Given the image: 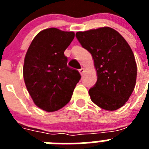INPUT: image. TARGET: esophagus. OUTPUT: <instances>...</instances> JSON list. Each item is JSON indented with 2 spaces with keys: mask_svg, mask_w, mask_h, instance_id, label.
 Returning <instances> with one entry per match:
<instances>
[{
  "mask_svg": "<svg viewBox=\"0 0 149 149\" xmlns=\"http://www.w3.org/2000/svg\"><path fill=\"white\" fill-rule=\"evenodd\" d=\"M79 72H80V74H84V68H81V69H79Z\"/></svg>",
  "mask_w": 149,
  "mask_h": 149,
  "instance_id": "obj_1",
  "label": "esophagus"
}]
</instances>
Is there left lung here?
<instances>
[{
    "mask_svg": "<svg viewBox=\"0 0 149 149\" xmlns=\"http://www.w3.org/2000/svg\"><path fill=\"white\" fill-rule=\"evenodd\" d=\"M82 47L92 54L97 82L89 89L93 103L106 110L122 107L129 99L136 81V63L128 43L111 27L76 33Z\"/></svg>",
    "mask_w": 149,
    "mask_h": 149,
    "instance_id": "left-lung-1",
    "label": "left lung"
}]
</instances>
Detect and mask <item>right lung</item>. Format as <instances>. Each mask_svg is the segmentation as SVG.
Instances as JSON below:
<instances>
[{
	"label": "right lung",
	"mask_w": 149,
	"mask_h": 149,
	"mask_svg": "<svg viewBox=\"0 0 149 149\" xmlns=\"http://www.w3.org/2000/svg\"><path fill=\"white\" fill-rule=\"evenodd\" d=\"M74 33L51 27L39 33L25 55L23 76L34 104L47 112L60 110L69 102L81 79L78 71L67 65L64 51Z\"/></svg>",
	"instance_id": "right-lung-1"
}]
</instances>
